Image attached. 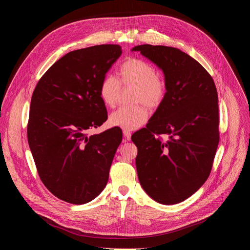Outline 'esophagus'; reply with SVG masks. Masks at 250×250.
<instances>
[{
    "mask_svg": "<svg viewBox=\"0 0 250 250\" xmlns=\"http://www.w3.org/2000/svg\"><path fill=\"white\" fill-rule=\"evenodd\" d=\"M124 136L125 137L126 140H130V138H131V132H130L129 130L125 129V130H124Z\"/></svg>",
    "mask_w": 250,
    "mask_h": 250,
    "instance_id": "obj_1",
    "label": "esophagus"
}]
</instances>
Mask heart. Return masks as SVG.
I'll list each match as a JSON object with an SVG mask.
<instances>
[{
    "instance_id": "b5f03b06",
    "label": "heart",
    "mask_w": 250,
    "mask_h": 250,
    "mask_svg": "<svg viewBox=\"0 0 250 250\" xmlns=\"http://www.w3.org/2000/svg\"><path fill=\"white\" fill-rule=\"evenodd\" d=\"M133 86L131 101L133 104L124 105L110 116V124L124 129H136L148 119L149 109H156L163 103L167 86L149 62L130 57L125 60L118 71V79L112 75L104 76L99 86V95L108 108H115L119 103L122 87Z\"/></svg>"
}]
</instances>
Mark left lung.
Returning a JSON list of instances; mask_svg holds the SVG:
<instances>
[{"label":"left lung","instance_id":"8db88e82","mask_svg":"<svg viewBox=\"0 0 250 250\" xmlns=\"http://www.w3.org/2000/svg\"><path fill=\"white\" fill-rule=\"evenodd\" d=\"M132 50L163 70L167 86L146 127L131 136L138 180L154 201L178 204L197 192L211 171L220 140L217 88L208 71L180 49L142 44Z\"/></svg>","mask_w":250,"mask_h":250}]
</instances>
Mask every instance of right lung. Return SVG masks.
<instances>
[{
  "label": "right lung",
  "instance_id": "obj_1",
  "mask_svg": "<svg viewBox=\"0 0 250 250\" xmlns=\"http://www.w3.org/2000/svg\"><path fill=\"white\" fill-rule=\"evenodd\" d=\"M122 51L119 44L71 51L46 71L32 93L28 146L44 186L67 203L86 204L108 183L122 129L88 131L108 119L99 86Z\"/></svg>",
  "mask_w": 250,
  "mask_h": 250
}]
</instances>
